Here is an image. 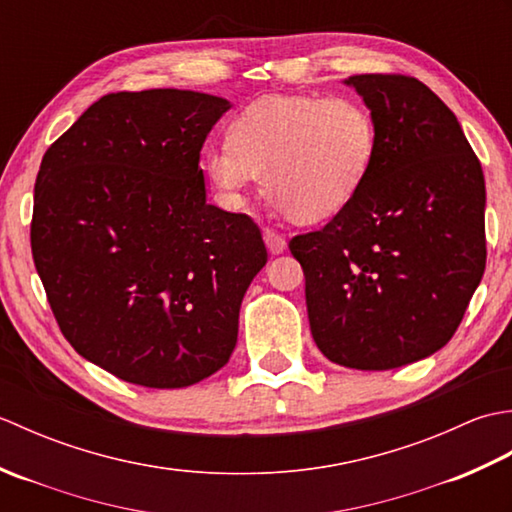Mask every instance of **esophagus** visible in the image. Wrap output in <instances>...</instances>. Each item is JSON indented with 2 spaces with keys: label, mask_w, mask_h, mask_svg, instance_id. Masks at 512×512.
Wrapping results in <instances>:
<instances>
[{
  "label": "esophagus",
  "mask_w": 512,
  "mask_h": 512,
  "mask_svg": "<svg viewBox=\"0 0 512 512\" xmlns=\"http://www.w3.org/2000/svg\"><path fill=\"white\" fill-rule=\"evenodd\" d=\"M264 242L273 255H281L286 250V239L275 233L273 228H264Z\"/></svg>",
  "instance_id": "34e87169"
}]
</instances>
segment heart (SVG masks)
<instances>
[{"instance_id": "obj_1", "label": "heart", "mask_w": 512, "mask_h": 512, "mask_svg": "<svg viewBox=\"0 0 512 512\" xmlns=\"http://www.w3.org/2000/svg\"><path fill=\"white\" fill-rule=\"evenodd\" d=\"M378 154L374 114L350 96L275 94L239 112L228 143L206 151V176L228 200L262 176L266 198L290 220H328L350 204Z\"/></svg>"}]
</instances>
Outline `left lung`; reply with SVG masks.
I'll use <instances>...</instances> for the list:
<instances>
[{"instance_id":"left-lung-1","label":"left lung","mask_w":512,"mask_h":512,"mask_svg":"<svg viewBox=\"0 0 512 512\" xmlns=\"http://www.w3.org/2000/svg\"><path fill=\"white\" fill-rule=\"evenodd\" d=\"M345 83L376 118V162L345 209L288 246L323 356L380 372L431 356L458 330L486 268V187L458 118L422 81Z\"/></svg>"}]
</instances>
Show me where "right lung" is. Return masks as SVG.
<instances>
[{"mask_svg": "<svg viewBox=\"0 0 512 512\" xmlns=\"http://www.w3.org/2000/svg\"><path fill=\"white\" fill-rule=\"evenodd\" d=\"M226 110L191 90L107 94L41 160L30 246L52 314L127 383L178 389L224 367L268 262L248 215L206 202L200 151Z\"/></svg>", "mask_w": 512, "mask_h": 512, "instance_id": "obj_1", "label": "right lung"}]
</instances>
